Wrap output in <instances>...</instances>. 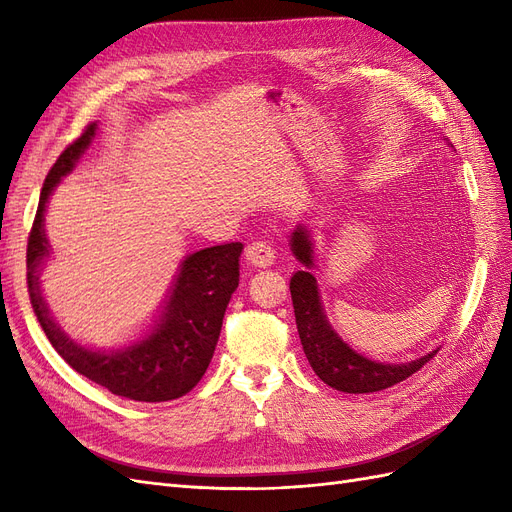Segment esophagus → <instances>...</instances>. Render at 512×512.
Returning a JSON list of instances; mask_svg holds the SVG:
<instances>
[{"label":"esophagus","mask_w":512,"mask_h":512,"mask_svg":"<svg viewBox=\"0 0 512 512\" xmlns=\"http://www.w3.org/2000/svg\"><path fill=\"white\" fill-rule=\"evenodd\" d=\"M245 260L252 267H271L275 260V250L265 241H254L245 247Z\"/></svg>","instance_id":"1"}]
</instances>
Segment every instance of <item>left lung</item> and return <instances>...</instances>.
<instances>
[{
  "label": "left lung",
  "mask_w": 512,
  "mask_h": 512,
  "mask_svg": "<svg viewBox=\"0 0 512 512\" xmlns=\"http://www.w3.org/2000/svg\"><path fill=\"white\" fill-rule=\"evenodd\" d=\"M290 250L305 267L290 277L294 318H297V329L307 361L324 384L342 393H376L406 380L414 371L429 363V359H433L438 348L410 363H378L352 350L335 333L327 314H324L318 282L312 273L314 241L307 226L299 224L294 228Z\"/></svg>",
  "instance_id": "left-lung-1"
}]
</instances>
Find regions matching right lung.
<instances>
[{
	"instance_id": "obj_1",
	"label": "right lung",
	"mask_w": 512,
	"mask_h": 512,
	"mask_svg": "<svg viewBox=\"0 0 512 512\" xmlns=\"http://www.w3.org/2000/svg\"><path fill=\"white\" fill-rule=\"evenodd\" d=\"M98 123L76 138L57 158L44 179L36 220L27 241L29 299L42 331L74 371L113 395L134 401H170L190 393L213 359L222 320L239 286L241 243L205 247L185 258L170 286L160 316L143 339L117 350H91L74 342L53 320L42 299L40 271L51 256L44 213L57 183L72 173L94 141Z\"/></svg>"
}]
</instances>
